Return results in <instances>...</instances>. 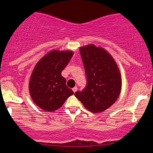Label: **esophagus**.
I'll use <instances>...</instances> for the list:
<instances>
[{"instance_id": "obj_1", "label": "esophagus", "mask_w": 153, "mask_h": 153, "mask_svg": "<svg viewBox=\"0 0 153 153\" xmlns=\"http://www.w3.org/2000/svg\"><path fill=\"white\" fill-rule=\"evenodd\" d=\"M77 90H78V88H77V87H74V88H73V92H74V93L76 92Z\"/></svg>"}]
</instances>
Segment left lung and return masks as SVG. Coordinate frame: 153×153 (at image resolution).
I'll list each match as a JSON object with an SVG mask.
<instances>
[{
    "instance_id": "8db88e82",
    "label": "left lung",
    "mask_w": 153,
    "mask_h": 153,
    "mask_svg": "<svg viewBox=\"0 0 153 153\" xmlns=\"http://www.w3.org/2000/svg\"><path fill=\"white\" fill-rule=\"evenodd\" d=\"M85 68L87 85L75 96L84 106L94 113L103 111L118 99L122 88V78L111 55L94 45L80 47Z\"/></svg>"
}]
</instances>
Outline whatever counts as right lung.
I'll list each match as a JSON object with an SVG mask.
<instances>
[{"label":"right lung","instance_id":"1","mask_svg":"<svg viewBox=\"0 0 153 153\" xmlns=\"http://www.w3.org/2000/svg\"><path fill=\"white\" fill-rule=\"evenodd\" d=\"M73 55L72 51L52 50L35 65L29 80V93L33 101L42 109H58L74 94L61 75Z\"/></svg>","mask_w":153,"mask_h":153}]
</instances>
